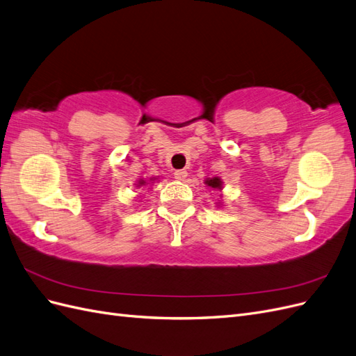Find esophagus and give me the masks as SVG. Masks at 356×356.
<instances>
[{
	"instance_id": "obj_1",
	"label": "esophagus",
	"mask_w": 356,
	"mask_h": 356,
	"mask_svg": "<svg viewBox=\"0 0 356 356\" xmlns=\"http://www.w3.org/2000/svg\"><path fill=\"white\" fill-rule=\"evenodd\" d=\"M186 176H188L186 170H176V171H175V179H176V180H185Z\"/></svg>"
}]
</instances>
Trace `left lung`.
Wrapping results in <instances>:
<instances>
[{
	"label": "left lung",
	"mask_w": 356,
	"mask_h": 356,
	"mask_svg": "<svg viewBox=\"0 0 356 356\" xmlns=\"http://www.w3.org/2000/svg\"><path fill=\"white\" fill-rule=\"evenodd\" d=\"M204 185L213 191H222L223 189V181L220 177H207L204 180ZM222 197V195H220ZM219 201V200H218ZM216 206H220L222 207V202H216Z\"/></svg>",
	"instance_id": "obj_1"
}]
</instances>
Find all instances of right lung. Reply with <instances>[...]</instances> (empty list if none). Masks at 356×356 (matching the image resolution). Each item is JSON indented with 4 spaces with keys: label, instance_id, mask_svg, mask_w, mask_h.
Listing matches in <instances>:
<instances>
[{
    "label": "right lung",
    "instance_id": "1",
    "mask_svg": "<svg viewBox=\"0 0 356 356\" xmlns=\"http://www.w3.org/2000/svg\"><path fill=\"white\" fill-rule=\"evenodd\" d=\"M155 180H158V177H150L149 181L145 180V179H140V180L136 181V188H141V186H146V185H149V184H154Z\"/></svg>",
    "mask_w": 356,
    "mask_h": 356
}]
</instances>
